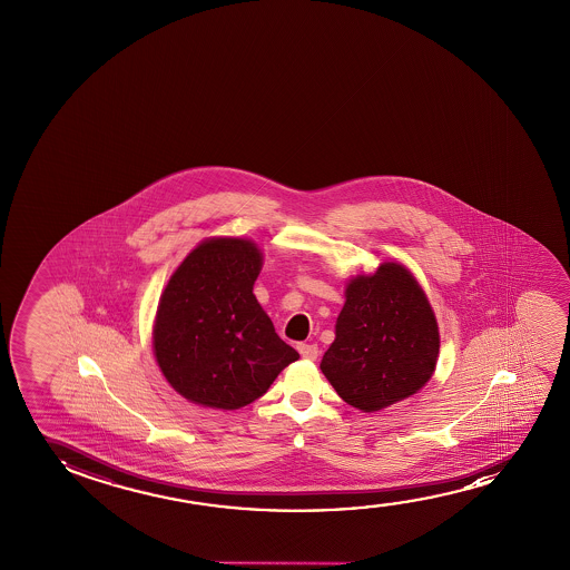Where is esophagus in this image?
<instances>
[{"label":"esophagus","instance_id":"34e87169","mask_svg":"<svg viewBox=\"0 0 570 570\" xmlns=\"http://www.w3.org/2000/svg\"><path fill=\"white\" fill-rule=\"evenodd\" d=\"M297 351L304 356L305 360H315L320 356V346L317 344L299 343Z\"/></svg>","mask_w":570,"mask_h":570}]
</instances>
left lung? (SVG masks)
I'll return each instance as SVG.
<instances>
[{
  "mask_svg": "<svg viewBox=\"0 0 570 570\" xmlns=\"http://www.w3.org/2000/svg\"><path fill=\"white\" fill-rule=\"evenodd\" d=\"M335 331L321 370L343 401L364 413L411 397L436 367V317L397 263L351 281Z\"/></svg>",
  "mask_w": 570,
  "mask_h": 570,
  "instance_id": "left-lung-1",
  "label": "left lung"
}]
</instances>
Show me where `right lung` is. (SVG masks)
<instances>
[{
    "label": "right lung",
    "mask_w": 570,
    "mask_h": 570,
    "mask_svg": "<svg viewBox=\"0 0 570 570\" xmlns=\"http://www.w3.org/2000/svg\"><path fill=\"white\" fill-rule=\"evenodd\" d=\"M261 266L255 243L210 239L165 288L154 327L157 364L173 390L196 405H249L299 358L253 294Z\"/></svg>",
    "instance_id": "obj_1"
}]
</instances>
